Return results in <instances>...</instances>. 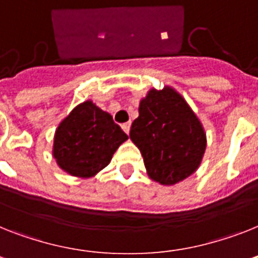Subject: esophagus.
<instances>
[{
	"instance_id": "1",
	"label": "esophagus",
	"mask_w": 258,
	"mask_h": 258,
	"mask_svg": "<svg viewBox=\"0 0 258 258\" xmlns=\"http://www.w3.org/2000/svg\"><path fill=\"white\" fill-rule=\"evenodd\" d=\"M130 127H131V122H125L122 124V128L125 134L130 133Z\"/></svg>"
}]
</instances>
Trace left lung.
<instances>
[{
    "label": "left lung",
    "mask_w": 258,
    "mask_h": 258,
    "mask_svg": "<svg viewBox=\"0 0 258 258\" xmlns=\"http://www.w3.org/2000/svg\"><path fill=\"white\" fill-rule=\"evenodd\" d=\"M130 138L140 149L149 177L162 185L192 174L206 149L202 124L172 88L152 89L142 99Z\"/></svg>",
    "instance_id": "left-lung-1"
}]
</instances>
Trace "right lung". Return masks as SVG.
Here are the masks:
<instances>
[{
  "instance_id": "add662e5",
  "label": "right lung",
  "mask_w": 258,
  "mask_h": 258,
  "mask_svg": "<svg viewBox=\"0 0 258 258\" xmlns=\"http://www.w3.org/2000/svg\"><path fill=\"white\" fill-rule=\"evenodd\" d=\"M127 139L109 112L86 101L56 130L53 156L61 169L86 178L109 165L114 152Z\"/></svg>"
}]
</instances>
